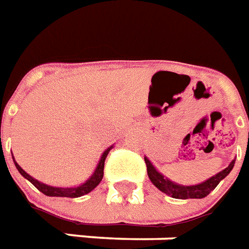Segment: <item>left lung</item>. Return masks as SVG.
I'll return each instance as SVG.
<instances>
[{
  "label": "left lung",
  "mask_w": 249,
  "mask_h": 249,
  "mask_svg": "<svg viewBox=\"0 0 249 249\" xmlns=\"http://www.w3.org/2000/svg\"><path fill=\"white\" fill-rule=\"evenodd\" d=\"M234 161L229 163L228 167H225L224 170L218 172L217 174H214L213 177L208 178L206 181L201 182V184L196 185H179L177 182H173L169 178H166L162 173H160L156 169V166L150 162L147 157H144V162L147 166V176H149L150 181L153 182V185L158 188V189L166 193L167 196H170L173 198H179V200H188V198H204L209 195L218 184L220 181H223L224 178L228 176L231 170L233 169Z\"/></svg>",
  "instance_id": "8db88e82"
}]
</instances>
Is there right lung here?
<instances>
[{
    "instance_id": "right-lung-1",
    "label": "right lung",
    "mask_w": 249,
    "mask_h": 249,
    "mask_svg": "<svg viewBox=\"0 0 249 249\" xmlns=\"http://www.w3.org/2000/svg\"><path fill=\"white\" fill-rule=\"evenodd\" d=\"M112 147H114V144L103 151V154H102V157H100V160H99V163L96 165V169L93 170V173L91 174V177L88 178L87 181H84L83 184L77 185V186H71V188H59V186H51V185L40 182L38 179H36V178H33L32 176H29V174H28V173H26L25 170H24V169H22V167L16 162L13 154H12V158H13V162H15L16 167H17V170L20 172L21 176H22L24 178H26L29 182H32V184L36 186L37 189L40 190L41 193H44L45 196H51V197H71V198H76V197H82V196L87 195V193H89V192H92V190L100 184V181H102V178H103L105 161Z\"/></svg>"
}]
</instances>
